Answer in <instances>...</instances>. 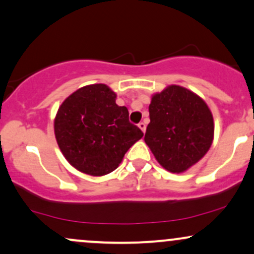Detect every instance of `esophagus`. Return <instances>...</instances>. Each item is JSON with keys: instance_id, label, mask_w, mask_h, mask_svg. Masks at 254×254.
I'll return each instance as SVG.
<instances>
[{"instance_id": "esophagus-1", "label": "esophagus", "mask_w": 254, "mask_h": 254, "mask_svg": "<svg viewBox=\"0 0 254 254\" xmlns=\"http://www.w3.org/2000/svg\"><path fill=\"white\" fill-rule=\"evenodd\" d=\"M138 127L140 130L143 131V132H145V130H146V124L144 123V122H140V123L138 124Z\"/></svg>"}]
</instances>
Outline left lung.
I'll list each match as a JSON object with an SVG mask.
<instances>
[{"label":"left lung","instance_id":"left-lung-1","mask_svg":"<svg viewBox=\"0 0 254 254\" xmlns=\"http://www.w3.org/2000/svg\"><path fill=\"white\" fill-rule=\"evenodd\" d=\"M144 140L162 167L182 173L204 156L213 142L214 123L200 97L176 86L152 97Z\"/></svg>","mask_w":254,"mask_h":254}]
</instances>
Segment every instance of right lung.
<instances>
[{
	"instance_id": "obj_1",
	"label": "right lung",
	"mask_w": 254,
	"mask_h": 254,
	"mask_svg": "<svg viewBox=\"0 0 254 254\" xmlns=\"http://www.w3.org/2000/svg\"><path fill=\"white\" fill-rule=\"evenodd\" d=\"M54 132L66 160L92 176L114 172L143 137L130 123L127 109L116 104V93L104 84L81 87L66 98L58 110Z\"/></svg>"
}]
</instances>
